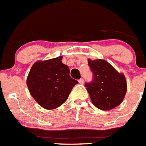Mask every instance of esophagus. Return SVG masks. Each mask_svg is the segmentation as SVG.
<instances>
[{
	"instance_id": "esophagus-1",
	"label": "esophagus",
	"mask_w": 146,
	"mask_h": 146,
	"mask_svg": "<svg viewBox=\"0 0 146 146\" xmlns=\"http://www.w3.org/2000/svg\"><path fill=\"white\" fill-rule=\"evenodd\" d=\"M79 83L81 84V85H82V84L84 83V79H80L79 80Z\"/></svg>"
}]
</instances>
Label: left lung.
<instances>
[{
    "label": "left lung",
    "mask_w": 146,
    "mask_h": 146,
    "mask_svg": "<svg viewBox=\"0 0 146 146\" xmlns=\"http://www.w3.org/2000/svg\"><path fill=\"white\" fill-rule=\"evenodd\" d=\"M93 72L94 79L85 84L92 104L97 108L107 111L121 104L127 92V81L123 73L103 59L88 60Z\"/></svg>",
    "instance_id": "obj_1"
}]
</instances>
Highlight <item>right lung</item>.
I'll use <instances>...</instances> for the list:
<instances>
[{
    "mask_svg": "<svg viewBox=\"0 0 146 146\" xmlns=\"http://www.w3.org/2000/svg\"><path fill=\"white\" fill-rule=\"evenodd\" d=\"M62 56L37 61L31 68L26 83L37 104L46 110L61 106L78 83L70 76L69 67L61 62Z\"/></svg>",
    "mask_w": 146,
    "mask_h": 146,
    "instance_id": "1",
    "label": "right lung"
}]
</instances>
